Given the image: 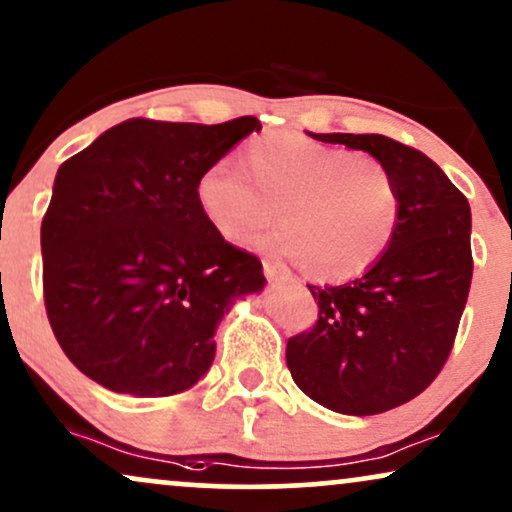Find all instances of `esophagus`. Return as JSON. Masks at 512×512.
I'll list each match as a JSON object with an SVG mask.
<instances>
[{"instance_id":"esophagus-1","label":"esophagus","mask_w":512,"mask_h":512,"mask_svg":"<svg viewBox=\"0 0 512 512\" xmlns=\"http://www.w3.org/2000/svg\"><path fill=\"white\" fill-rule=\"evenodd\" d=\"M264 276L269 278V281H290V269L286 267V264H278V262H269L264 260Z\"/></svg>"}]
</instances>
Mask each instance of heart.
I'll list each match as a JSON object with an SVG mask.
<instances>
[{
  "instance_id": "1",
  "label": "heart",
  "mask_w": 512,
  "mask_h": 512,
  "mask_svg": "<svg viewBox=\"0 0 512 512\" xmlns=\"http://www.w3.org/2000/svg\"><path fill=\"white\" fill-rule=\"evenodd\" d=\"M243 165L215 160L196 179L198 208L226 241H248L278 215L264 248L323 281L364 274L390 248L401 193L383 160L274 132L245 146Z\"/></svg>"
}]
</instances>
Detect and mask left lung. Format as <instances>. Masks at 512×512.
Wrapping results in <instances>:
<instances>
[{"label": "left lung", "instance_id": "obj_1", "mask_svg": "<svg viewBox=\"0 0 512 512\" xmlns=\"http://www.w3.org/2000/svg\"><path fill=\"white\" fill-rule=\"evenodd\" d=\"M390 167L397 231L364 276L309 286L319 319L288 340L295 385L326 409L375 416L406 404L442 371L472 281L470 205L425 153L383 134H314Z\"/></svg>", "mask_w": 512, "mask_h": 512}]
</instances>
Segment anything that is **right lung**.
<instances>
[{"label": "right lung", "instance_id": "obj_1", "mask_svg": "<svg viewBox=\"0 0 512 512\" xmlns=\"http://www.w3.org/2000/svg\"><path fill=\"white\" fill-rule=\"evenodd\" d=\"M260 120L132 118L58 167L42 219L44 307L58 345L111 392L167 397L210 371L236 297L264 288L262 262L226 243L196 179Z\"/></svg>", "mask_w": 512, "mask_h": 512}]
</instances>
